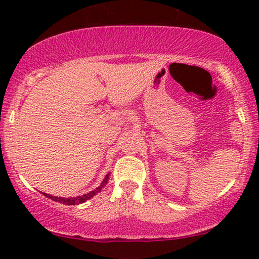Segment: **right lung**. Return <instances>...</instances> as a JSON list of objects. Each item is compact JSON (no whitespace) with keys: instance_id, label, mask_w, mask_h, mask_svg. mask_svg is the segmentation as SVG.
Listing matches in <instances>:
<instances>
[{"instance_id":"obj_1","label":"right lung","mask_w":259,"mask_h":259,"mask_svg":"<svg viewBox=\"0 0 259 259\" xmlns=\"http://www.w3.org/2000/svg\"><path fill=\"white\" fill-rule=\"evenodd\" d=\"M109 178V174L107 175L106 177H105V179L102 183V185H100L99 187L96 188L95 191H91L89 193H87V194L84 195H81V196H76V198H58V196H54V195H50V194H47V193H42V194H45V196H47L48 199H51L52 201H56V202H59V203H63V204H67V205H75V204H80V203H83L85 202L87 200H89L93 198L94 195L97 194L98 192H100V190L106 185L107 184V181Z\"/></svg>"}]
</instances>
